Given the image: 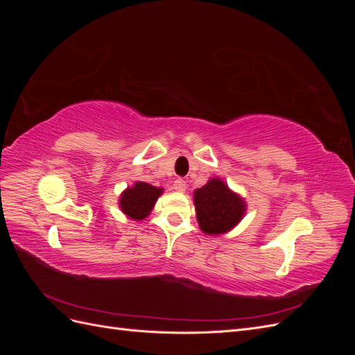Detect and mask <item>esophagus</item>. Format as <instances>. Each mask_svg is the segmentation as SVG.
Segmentation results:
<instances>
[{
    "label": "esophagus",
    "mask_w": 355,
    "mask_h": 355,
    "mask_svg": "<svg viewBox=\"0 0 355 355\" xmlns=\"http://www.w3.org/2000/svg\"><path fill=\"white\" fill-rule=\"evenodd\" d=\"M173 189L178 191V192H185L187 191V182L184 179H176L173 182Z\"/></svg>",
    "instance_id": "obj_1"
}]
</instances>
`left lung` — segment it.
Segmentation results:
<instances>
[{"mask_svg":"<svg viewBox=\"0 0 355 355\" xmlns=\"http://www.w3.org/2000/svg\"><path fill=\"white\" fill-rule=\"evenodd\" d=\"M194 206L200 230L207 235H222L234 230L244 218L247 204L220 178H211L194 191Z\"/></svg>","mask_w":355,"mask_h":355,"instance_id":"8db88e82","label":"left lung"}]
</instances>
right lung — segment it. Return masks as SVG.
<instances>
[{"instance_id":"add662e5","label":"right lung","mask_w":355,"mask_h":355,"mask_svg":"<svg viewBox=\"0 0 355 355\" xmlns=\"http://www.w3.org/2000/svg\"><path fill=\"white\" fill-rule=\"evenodd\" d=\"M163 192V188L153 187L146 182H135L132 187L125 188L121 192L118 206H120L127 218L133 220H144L153 211L158 197Z\"/></svg>"}]
</instances>
